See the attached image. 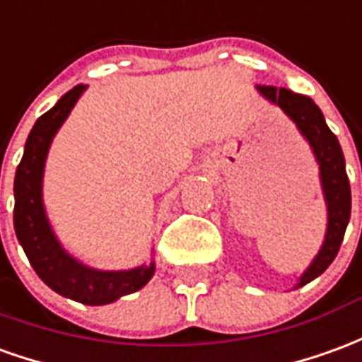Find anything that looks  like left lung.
Instances as JSON below:
<instances>
[{"instance_id": "obj_1", "label": "left lung", "mask_w": 362, "mask_h": 362, "mask_svg": "<svg viewBox=\"0 0 362 362\" xmlns=\"http://www.w3.org/2000/svg\"><path fill=\"white\" fill-rule=\"evenodd\" d=\"M259 92L269 102L276 103L294 121L302 131V135L308 139V143L313 148V155L320 163L323 194L327 202V233L320 255L313 259L304 276L300 278L296 286L300 288L312 282L313 278L320 276L329 267L337 257L345 237V229L351 217V186L345 170V156L341 151L339 141L331 133V129L323 119L322 110L313 103L312 98L290 92L286 88L278 90L274 86H259Z\"/></svg>"}]
</instances>
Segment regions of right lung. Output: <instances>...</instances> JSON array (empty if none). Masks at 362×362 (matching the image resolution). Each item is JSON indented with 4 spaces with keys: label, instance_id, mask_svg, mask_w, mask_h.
Segmentation results:
<instances>
[{
    "label": "right lung",
    "instance_id": "add662e5",
    "mask_svg": "<svg viewBox=\"0 0 362 362\" xmlns=\"http://www.w3.org/2000/svg\"><path fill=\"white\" fill-rule=\"evenodd\" d=\"M84 90L86 86L80 84L64 93L57 105L42 113L31 129L21 163L15 173L13 225L23 251L47 286L80 304L103 305L141 290L155 274V264L151 262L148 267L119 272L88 269L72 259L50 231L40 198L45 160L54 133L64 123Z\"/></svg>",
    "mask_w": 362,
    "mask_h": 362
}]
</instances>
